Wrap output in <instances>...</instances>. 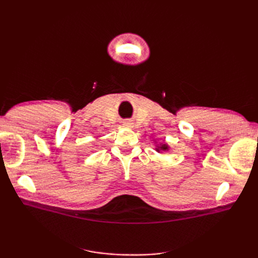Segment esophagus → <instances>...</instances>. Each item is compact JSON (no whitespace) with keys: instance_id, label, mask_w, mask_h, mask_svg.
Instances as JSON below:
<instances>
[{"instance_id":"obj_1","label":"esophagus","mask_w":258,"mask_h":258,"mask_svg":"<svg viewBox=\"0 0 258 258\" xmlns=\"http://www.w3.org/2000/svg\"><path fill=\"white\" fill-rule=\"evenodd\" d=\"M123 125L125 126V127H132L133 122L131 119H125L124 122H123Z\"/></svg>"}]
</instances>
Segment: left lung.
I'll return each mask as SVG.
<instances>
[{
    "mask_svg": "<svg viewBox=\"0 0 258 258\" xmlns=\"http://www.w3.org/2000/svg\"><path fill=\"white\" fill-rule=\"evenodd\" d=\"M160 150H163V151H166V150H168V147H167L166 145H162V146L160 147ZM160 150H157V151H160Z\"/></svg>",
    "mask_w": 258,
    "mask_h": 258,
    "instance_id": "8db88e82",
    "label": "left lung"
}]
</instances>
